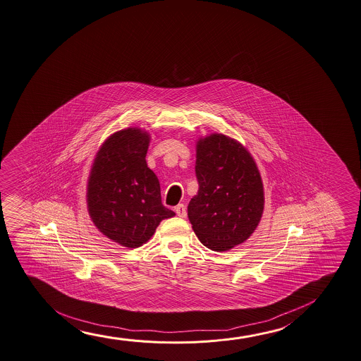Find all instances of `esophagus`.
Masks as SVG:
<instances>
[{"label": "esophagus", "mask_w": 361, "mask_h": 361, "mask_svg": "<svg viewBox=\"0 0 361 361\" xmlns=\"http://www.w3.org/2000/svg\"><path fill=\"white\" fill-rule=\"evenodd\" d=\"M176 212H177V215L179 217L187 216V210H185L184 204H178L177 207H176Z\"/></svg>", "instance_id": "obj_1"}]
</instances>
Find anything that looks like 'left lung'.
<instances>
[{"mask_svg": "<svg viewBox=\"0 0 361 361\" xmlns=\"http://www.w3.org/2000/svg\"><path fill=\"white\" fill-rule=\"evenodd\" d=\"M196 177L198 192L188 204V219L200 242L215 252L245 242L264 207L262 178L250 151L221 133L200 138Z\"/></svg>", "mask_w": 361, "mask_h": 361, "instance_id": "8db88e82", "label": "left lung"}]
</instances>
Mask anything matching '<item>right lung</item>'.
I'll list each match as a JSON object with an SVG mask.
<instances>
[{
    "label": "right lung",
    "mask_w": 361,
    "mask_h": 361,
    "mask_svg": "<svg viewBox=\"0 0 361 361\" xmlns=\"http://www.w3.org/2000/svg\"><path fill=\"white\" fill-rule=\"evenodd\" d=\"M147 132L131 127L100 146L87 180L86 202L102 234L126 248H137L159 224L176 214L161 204L160 183L146 164Z\"/></svg>",
    "instance_id": "1"
}]
</instances>
